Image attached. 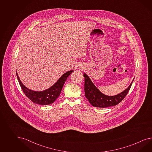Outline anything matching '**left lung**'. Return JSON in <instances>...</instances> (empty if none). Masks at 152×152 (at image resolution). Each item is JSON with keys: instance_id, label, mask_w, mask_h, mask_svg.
<instances>
[{"instance_id": "8db88e82", "label": "left lung", "mask_w": 152, "mask_h": 152, "mask_svg": "<svg viewBox=\"0 0 152 152\" xmlns=\"http://www.w3.org/2000/svg\"><path fill=\"white\" fill-rule=\"evenodd\" d=\"M84 77L85 80L84 90L86 97L91 105L96 107L105 108L118 105L129 93L133 82L132 81L128 88L121 93L115 96H109L101 93L94 85L93 83L86 73L84 74Z\"/></svg>"}]
</instances>
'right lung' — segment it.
<instances>
[{
	"instance_id": "add662e5",
	"label": "right lung",
	"mask_w": 152,
	"mask_h": 152,
	"mask_svg": "<svg viewBox=\"0 0 152 152\" xmlns=\"http://www.w3.org/2000/svg\"><path fill=\"white\" fill-rule=\"evenodd\" d=\"M73 72V70L67 72L50 89L42 91H34L27 89L20 81L17 73L16 76L23 93L31 101L39 105H46L52 104L58 97L66 79Z\"/></svg>"
}]
</instances>
